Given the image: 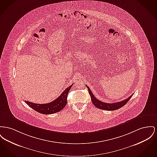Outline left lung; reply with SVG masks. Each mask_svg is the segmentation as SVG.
Returning a JSON list of instances; mask_svg holds the SVG:
<instances>
[{"label": "left lung", "mask_w": 157, "mask_h": 157, "mask_svg": "<svg viewBox=\"0 0 157 157\" xmlns=\"http://www.w3.org/2000/svg\"><path fill=\"white\" fill-rule=\"evenodd\" d=\"M86 86L88 89V92L90 94V95L91 96V101L93 103V104L97 108H98L101 110H104L113 111L119 109L120 108L124 106L129 101V100L133 95H131L129 98H128L121 101L114 102V103H107V102L101 101L98 100V99H97L95 97V96L94 95V94H92L90 88L88 86Z\"/></svg>", "instance_id": "8db88e82"}]
</instances>
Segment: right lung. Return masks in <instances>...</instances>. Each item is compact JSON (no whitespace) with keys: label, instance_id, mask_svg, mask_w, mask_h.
<instances>
[{"label":"right lung","instance_id":"right-lung-1","mask_svg":"<svg viewBox=\"0 0 157 157\" xmlns=\"http://www.w3.org/2000/svg\"><path fill=\"white\" fill-rule=\"evenodd\" d=\"M73 84L67 87L62 94L55 100L47 104H36L25 101L31 108L37 112L43 114H50L62 110L66 105L67 97Z\"/></svg>","mask_w":157,"mask_h":157}]
</instances>
